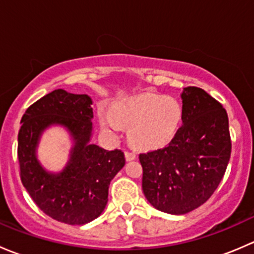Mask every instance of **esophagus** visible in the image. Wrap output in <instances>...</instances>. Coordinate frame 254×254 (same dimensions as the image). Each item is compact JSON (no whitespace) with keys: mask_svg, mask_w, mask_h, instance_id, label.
Returning <instances> with one entry per match:
<instances>
[{"mask_svg":"<svg viewBox=\"0 0 254 254\" xmlns=\"http://www.w3.org/2000/svg\"><path fill=\"white\" fill-rule=\"evenodd\" d=\"M125 158H127V161L135 160V158H136V153L130 152V151H125Z\"/></svg>","mask_w":254,"mask_h":254,"instance_id":"esophagus-1","label":"esophagus"}]
</instances>
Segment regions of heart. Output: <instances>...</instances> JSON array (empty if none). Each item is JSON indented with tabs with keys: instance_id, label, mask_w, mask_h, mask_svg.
I'll use <instances>...</instances> for the list:
<instances>
[{
	"instance_id": "obj_1",
	"label": "heart",
	"mask_w": 254,
	"mask_h": 254,
	"mask_svg": "<svg viewBox=\"0 0 254 254\" xmlns=\"http://www.w3.org/2000/svg\"><path fill=\"white\" fill-rule=\"evenodd\" d=\"M183 119V108L176 98L142 93L120 101L111 112H99L104 131L115 134L119 125L129 127L127 139L141 150L161 147L175 137Z\"/></svg>"
}]
</instances>
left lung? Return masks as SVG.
Listing matches in <instances>:
<instances>
[{
  "mask_svg": "<svg viewBox=\"0 0 254 254\" xmlns=\"http://www.w3.org/2000/svg\"><path fill=\"white\" fill-rule=\"evenodd\" d=\"M183 119L168 146L139 156L142 190L157 210L183 215L212 195L225 175L231 139L221 104L198 87L181 94Z\"/></svg>",
  "mask_w": 254,
  "mask_h": 254,
  "instance_id": "obj_1",
  "label": "left lung"
}]
</instances>
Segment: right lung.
I'll return each mask as SVG.
<instances>
[{"instance_id": "obj_1", "label": "right lung", "mask_w": 254, "mask_h": 254, "mask_svg": "<svg viewBox=\"0 0 254 254\" xmlns=\"http://www.w3.org/2000/svg\"><path fill=\"white\" fill-rule=\"evenodd\" d=\"M92 98L55 89L33 103L22 117L18 132L20 179L42 211L68 225L97 219L108 203L111 181L124 167V152L91 142ZM63 126L73 140L68 163L60 173L45 170L36 148L42 132Z\"/></svg>"}]
</instances>
